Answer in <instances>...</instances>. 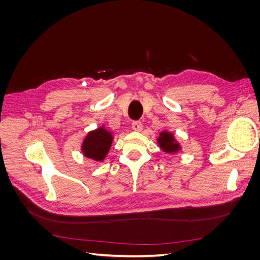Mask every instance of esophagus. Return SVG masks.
<instances>
[{
  "instance_id": "1",
  "label": "esophagus",
  "mask_w": 260,
  "mask_h": 260,
  "mask_svg": "<svg viewBox=\"0 0 260 260\" xmlns=\"http://www.w3.org/2000/svg\"><path fill=\"white\" fill-rule=\"evenodd\" d=\"M132 129L135 130V131H141L143 129V124H142V122L141 121H133L132 122Z\"/></svg>"
}]
</instances>
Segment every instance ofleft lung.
<instances>
[{
  "instance_id": "8db88e82",
  "label": "left lung",
  "mask_w": 260,
  "mask_h": 260,
  "mask_svg": "<svg viewBox=\"0 0 260 260\" xmlns=\"http://www.w3.org/2000/svg\"><path fill=\"white\" fill-rule=\"evenodd\" d=\"M157 141H158L160 148L166 153H177L181 148L179 143L175 140V137L172 136L170 132H167V131L161 132Z\"/></svg>"
}]
</instances>
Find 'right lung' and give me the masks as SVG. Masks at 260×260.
<instances>
[{
	"instance_id": "obj_1",
	"label": "right lung",
	"mask_w": 260,
	"mask_h": 260,
	"mask_svg": "<svg viewBox=\"0 0 260 260\" xmlns=\"http://www.w3.org/2000/svg\"><path fill=\"white\" fill-rule=\"evenodd\" d=\"M112 142V133L105 130L104 127H102L88 133L82 143L81 151L88 158L102 161L111 148Z\"/></svg>"
}]
</instances>
